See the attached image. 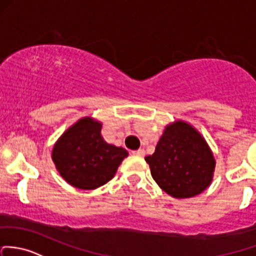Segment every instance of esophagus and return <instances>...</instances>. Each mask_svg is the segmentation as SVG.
Returning a JSON list of instances; mask_svg holds the SVG:
<instances>
[{
	"label": "esophagus",
	"mask_w": 256,
	"mask_h": 256,
	"mask_svg": "<svg viewBox=\"0 0 256 256\" xmlns=\"http://www.w3.org/2000/svg\"><path fill=\"white\" fill-rule=\"evenodd\" d=\"M144 153H146V152H144V148H140V150H134L132 154L138 156V157H144Z\"/></svg>",
	"instance_id": "esophagus-1"
}]
</instances>
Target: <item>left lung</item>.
Listing matches in <instances>:
<instances>
[{"label":"left lung","mask_w":256,"mask_h":256,"mask_svg":"<svg viewBox=\"0 0 256 256\" xmlns=\"http://www.w3.org/2000/svg\"><path fill=\"white\" fill-rule=\"evenodd\" d=\"M144 160L158 186L176 198H189L206 190L216 166L206 140L182 120L166 126L154 153Z\"/></svg>","instance_id":"8db88e82"}]
</instances>
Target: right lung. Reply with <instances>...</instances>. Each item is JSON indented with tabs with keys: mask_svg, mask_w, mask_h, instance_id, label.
I'll use <instances>...</instances> for the list:
<instances>
[{
	"mask_svg": "<svg viewBox=\"0 0 256 256\" xmlns=\"http://www.w3.org/2000/svg\"><path fill=\"white\" fill-rule=\"evenodd\" d=\"M102 122L90 116L70 126L54 144L51 158L60 176L72 186L94 190L114 178L128 152L104 141Z\"/></svg>",
	"mask_w": 256,
	"mask_h": 256,
	"instance_id": "obj_1",
	"label": "right lung"
}]
</instances>
